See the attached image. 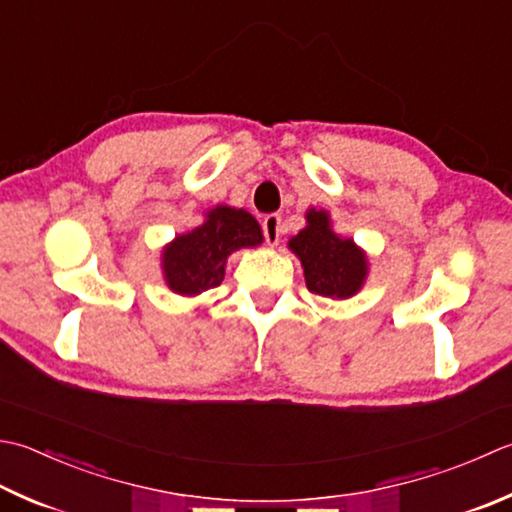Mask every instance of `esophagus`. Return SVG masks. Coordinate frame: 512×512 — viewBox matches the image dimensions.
Masks as SVG:
<instances>
[{"label":"esophagus","instance_id":"esophagus-1","mask_svg":"<svg viewBox=\"0 0 512 512\" xmlns=\"http://www.w3.org/2000/svg\"><path fill=\"white\" fill-rule=\"evenodd\" d=\"M264 235H266V242L270 246H277L279 239L284 235V224H282V215H266L264 217Z\"/></svg>","mask_w":512,"mask_h":512}]
</instances>
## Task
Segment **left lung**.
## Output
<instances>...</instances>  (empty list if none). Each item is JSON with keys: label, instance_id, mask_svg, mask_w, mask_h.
<instances>
[{"label": "left lung", "instance_id": "left-lung-1", "mask_svg": "<svg viewBox=\"0 0 512 512\" xmlns=\"http://www.w3.org/2000/svg\"><path fill=\"white\" fill-rule=\"evenodd\" d=\"M288 250L302 262L310 293L326 299L355 297L370 273L366 250L355 239L337 235L324 208L306 210V226L288 239Z\"/></svg>", "mask_w": 512, "mask_h": 512}]
</instances>
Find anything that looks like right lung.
I'll return each mask as SVG.
<instances>
[{
	"label": "right lung",
	"instance_id": "right-lung-1",
	"mask_svg": "<svg viewBox=\"0 0 512 512\" xmlns=\"http://www.w3.org/2000/svg\"><path fill=\"white\" fill-rule=\"evenodd\" d=\"M262 244V226L248 210L217 204L202 224L162 248L164 282L175 295L197 297L224 282L230 255Z\"/></svg>",
	"mask_w": 512,
	"mask_h": 512
}]
</instances>
